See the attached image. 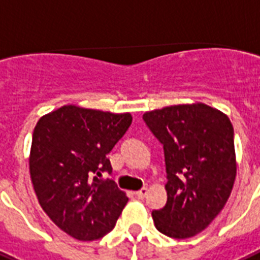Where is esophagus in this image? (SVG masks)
<instances>
[{"label":"esophagus","mask_w":260,"mask_h":260,"mask_svg":"<svg viewBox=\"0 0 260 260\" xmlns=\"http://www.w3.org/2000/svg\"><path fill=\"white\" fill-rule=\"evenodd\" d=\"M146 194H148V188H146V187H144V188H141L140 191H136V192H134L136 198H138V199H144L145 195Z\"/></svg>","instance_id":"34e87169"}]
</instances>
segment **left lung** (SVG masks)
<instances>
[{
  "label": "left lung",
  "mask_w": 260,
  "mask_h": 260,
  "mask_svg": "<svg viewBox=\"0 0 260 260\" xmlns=\"http://www.w3.org/2000/svg\"><path fill=\"white\" fill-rule=\"evenodd\" d=\"M145 123L164 148L166 206L153 210L157 231L188 239L206 229L224 209L236 179L233 126L205 103L145 112Z\"/></svg>",
  "instance_id": "1"
}]
</instances>
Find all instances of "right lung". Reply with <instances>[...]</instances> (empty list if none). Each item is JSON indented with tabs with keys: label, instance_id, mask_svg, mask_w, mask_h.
I'll use <instances>...</instances> for the list:
<instances>
[{
	"label": "right lung",
	"instance_id": "obj_1",
	"mask_svg": "<svg viewBox=\"0 0 260 260\" xmlns=\"http://www.w3.org/2000/svg\"><path fill=\"white\" fill-rule=\"evenodd\" d=\"M128 112L62 106L38 120L32 134L29 175L40 206L69 236L98 240L115 226L128 198L114 180L107 154L127 132Z\"/></svg>",
	"mask_w": 260,
	"mask_h": 260
}]
</instances>
